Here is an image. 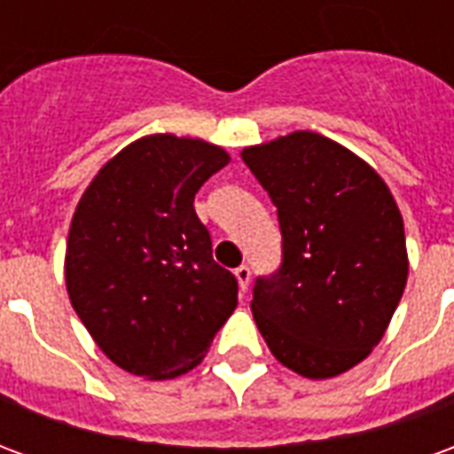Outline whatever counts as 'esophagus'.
I'll use <instances>...</instances> for the list:
<instances>
[{
	"mask_svg": "<svg viewBox=\"0 0 454 454\" xmlns=\"http://www.w3.org/2000/svg\"><path fill=\"white\" fill-rule=\"evenodd\" d=\"M233 275H236L240 292H247V286H250V267H247V265L236 267V272H233Z\"/></svg>",
	"mask_w": 454,
	"mask_h": 454,
	"instance_id": "34e87169",
	"label": "esophagus"
}]
</instances>
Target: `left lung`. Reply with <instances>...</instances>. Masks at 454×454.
Returning a JSON list of instances; mask_svg holds the SVG:
<instances>
[{
	"mask_svg": "<svg viewBox=\"0 0 454 454\" xmlns=\"http://www.w3.org/2000/svg\"><path fill=\"white\" fill-rule=\"evenodd\" d=\"M277 207L282 267L253 289V318L267 348L306 380H331L370 355L409 279L396 199L340 143L314 130L243 148Z\"/></svg>",
	"mask_w": 454,
	"mask_h": 454,
	"instance_id": "left-lung-1",
	"label": "left lung"
}]
</instances>
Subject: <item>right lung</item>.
Here are the masks:
<instances>
[{"label":"right lung","mask_w":454,"mask_h":454,"mask_svg":"<svg viewBox=\"0 0 454 454\" xmlns=\"http://www.w3.org/2000/svg\"><path fill=\"white\" fill-rule=\"evenodd\" d=\"M231 162L208 140L150 133L104 165L74 208L65 285L99 350L143 380H175L204 360L238 306L214 262L194 194Z\"/></svg>","instance_id":"right-lung-1"}]
</instances>
